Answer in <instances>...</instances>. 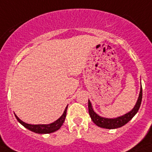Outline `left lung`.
Here are the masks:
<instances>
[{
    "instance_id": "left-lung-1",
    "label": "left lung",
    "mask_w": 152,
    "mask_h": 152,
    "mask_svg": "<svg viewBox=\"0 0 152 152\" xmlns=\"http://www.w3.org/2000/svg\"><path fill=\"white\" fill-rule=\"evenodd\" d=\"M141 101H142V87L140 88L139 97H138L137 102L134 106V108L124 115H122V116L115 118V119H106V118L99 116L98 115L96 114L95 112H94L90 101H88L89 114H90V116H91L92 121L97 126H100L102 128H106V129H115V128L121 127V126L126 124L137 114V112H138L139 108H140Z\"/></svg>"
}]
</instances>
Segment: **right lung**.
Returning <instances> with one entry per match:
<instances>
[{"mask_svg":"<svg viewBox=\"0 0 152 152\" xmlns=\"http://www.w3.org/2000/svg\"><path fill=\"white\" fill-rule=\"evenodd\" d=\"M67 108L68 106L65 108V111H64V113L62 114L60 118H59L58 120H56L54 123H50V124H48V125H31V124H28V123H26L24 122L19 119L18 117L16 116V119L19 122V123L26 128V129H29L33 132H35L37 134H50V133H53V132L56 131L58 129H60L62 124H63L64 121H65V117H66V112H67Z\"/></svg>","mask_w":152,"mask_h":152,"instance_id":"1","label":"right lung"}]
</instances>
